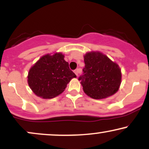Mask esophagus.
<instances>
[{
	"mask_svg": "<svg viewBox=\"0 0 149 149\" xmlns=\"http://www.w3.org/2000/svg\"><path fill=\"white\" fill-rule=\"evenodd\" d=\"M74 73H76V76H78V74L81 73V69H76V70H75V71H74Z\"/></svg>",
	"mask_w": 149,
	"mask_h": 149,
	"instance_id": "1",
	"label": "esophagus"
}]
</instances>
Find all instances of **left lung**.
<instances>
[{
	"label": "left lung",
	"mask_w": 149,
	"mask_h": 149,
	"mask_svg": "<svg viewBox=\"0 0 149 149\" xmlns=\"http://www.w3.org/2000/svg\"><path fill=\"white\" fill-rule=\"evenodd\" d=\"M85 67L78 78L89 97L101 100L114 95L121 83L118 65L99 52H88L84 56Z\"/></svg>",
	"instance_id": "left-lung-1"
}]
</instances>
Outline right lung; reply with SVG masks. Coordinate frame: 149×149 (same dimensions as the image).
<instances>
[{
	"label": "right lung",
	"mask_w": 149,
	"mask_h": 149,
	"mask_svg": "<svg viewBox=\"0 0 149 149\" xmlns=\"http://www.w3.org/2000/svg\"><path fill=\"white\" fill-rule=\"evenodd\" d=\"M61 53L46 54L31 68L28 75L30 88L38 97L51 99L64 92L74 73Z\"/></svg>",
	"instance_id": "obj_1"
}]
</instances>
